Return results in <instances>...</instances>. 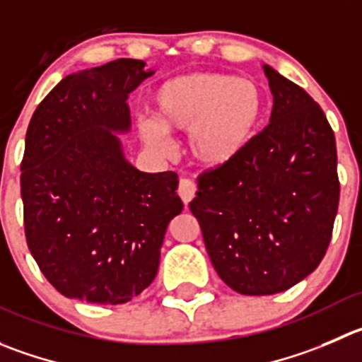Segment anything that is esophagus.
<instances>
[{"label": "esophagus", "mask_w": 362, "mask_h": 362, "mask_svg": "<svg viewBox=\"0 0 362 362\" xmlns=\"http://www.w3.org/2000/svg\"><path fill=\"white\" fill-rule=\"evenodd\" d=\"M195 190H197V188H195V183H194V181H192V179L185 177V179H181V181H179L177 194H179V197L183 199L185 204H188V202H190L192 199H194Z\"/></svg>", "instance_id": "obj_1"}]
</instances>
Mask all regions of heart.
<instances>
[{
	"mask_svg": "<svg viewBox=\"0 0 362 362\" xmlns=\"http://www.w3.org/2000/svg\"><path fill=\"white\" fill-rule=\"evenodd\" d=\"M156 119H140V135L158 153L170 151L167 132H190V151L204 165H223L256 136L267 113L257 81L227 72H194L168 80L154 94Z\"/></svg>",
	"mask_w": 362,
	"mask_h": 362,
	"instance_id": "obj_1",
	"label": "heart"
}]
</instances>
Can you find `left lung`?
Here are the masks:
<instances>
[{"label": "left lung", "mask_w": 362, "mask_h": 362, "mask_svg": "<svg viewBox=\"0 0 362 362\" xmlns=\"http://www.w3.org/2000/svg\"><path fill=\"white\" fill-rule=\"evenodd\" d=\"M270 124L197 177L190 209L216 274L242 295L290 290L323 259L339 204L336 139L318 103L264 65Z\"/></svg>", "instance_id": "8db88e82"}]
</instances>
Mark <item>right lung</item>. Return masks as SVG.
<instances>
[{
  "label": "right lung",
  "mask_w": 362,
  "mask_h": 362,
  "mask_svg": "<svg viewBox=\"0 0 362 362\" xmlns=\"http://www.w3.org/2000/svg\"><path fill=\"white\" fill-rule=\"evenodd\" d=\"M153 71L119 58L67 76L37 106L21 161L24 235L57 291L126 304L154 281L168 222L183 211L177 174L136 170L113 132Z\"/></svg>",
  "instance_id": "right-lung-1"
}]
</instances>
